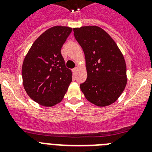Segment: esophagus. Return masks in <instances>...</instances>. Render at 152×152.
Here are the masks:
<instances>
[{
	"label": "esophagus",
	"instance_id": "obj_1",
	"mask_svg": "<svg viewBox=\"0 0 152 152\" xmlns=\"http://www.w3.org/2000/svg\"><path fill=\"white\" fill-rule=\"evenodd\" d=\"M77 68H75L73 69V72H74V73L75 74H76V72H77Z\"/></svg>",
	"mask_w": 152,
	"mask_h": 152
}]
</instances>
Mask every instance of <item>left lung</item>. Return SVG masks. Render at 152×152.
Returning a JSON list of instances; mask_svg holds the SVG:
<instances>
[{
  "label": "left lung",
  "mask_w": 152,
  "mask_h": 152,
  "mask_svg": "<svg viewBox=\"0 0 152 152\" xmlns=\"http://www.w3.org/2000/svg\"><path fill=\"white\" fill-rule=\"evenodd\" d=\"M73 31L84 51L88 73L80 90L93 104L110 105L122 94L127 83L123 55L111 36L99 26H81Z\"/></svg>",
  "instance_id": "left-lung-1"
}]
</instances>
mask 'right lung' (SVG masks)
<instances>
[{
	"mask_svg": "<svg viewBox=\"0 0 152 152\" xmlns=\"http://www.w3.org/2000/svg\"><path fill=\"white\" fill-rule=\"evenodd\" d=\"M72 28L56 26L40 35L23 60V88L29 97L43 107L62 100L72 80V71L65 67L61 53Z\"/></svg>",
	"mask_w": 152,
	"mask_h": 152,
	"instance_id": "add662e5",
	"label": "right lung"
}]
</instances>
